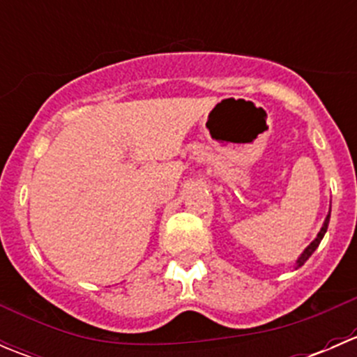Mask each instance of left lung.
<instances>
[{
	"label": "left lung",
	"mask_w": 357,
	"mask_h": 357,
	"mask_svg": "<svg viewBox=\"0 0 357 357\" xmlns=\"http://www.w3.org/2000/svg\"><path fill=\"white\" fill-rule=\"evenodd\" d=\"M328 221H330V214L326 215V219H325V225H323L321 231L318 233V236H316V238H314V242H312L311 245H309L307 248H305V250H304V254H302L301 257H298V261H297V268H301V266L304 264V262L307 261L309 257H311V255H312V252H314L316 248H318L319 242H321V240H323V236H325V233H326V229H328Z\"/></svg>",
	"instance_id": "left-lung-1"
}]
</instances>
